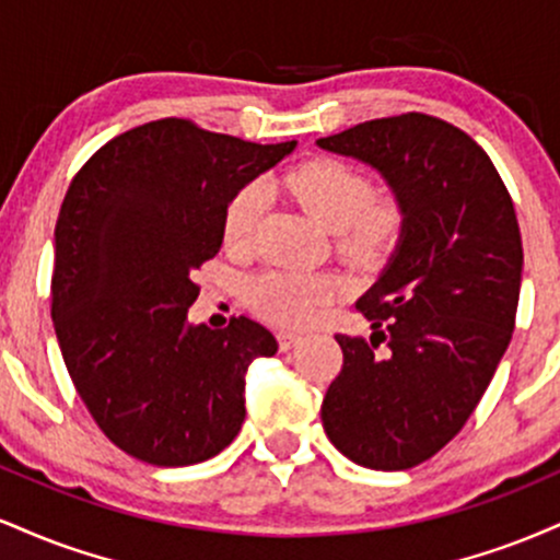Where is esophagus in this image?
I'll return each mask as SVG.
<instances>
[{"instance_id": "esophagus-1", "label": "esophagus", "mask_w": 560, "mask_h": 560, "mask_svg": "<svg viewBox=\"0 0 560 560\" xmlns=\"http://www.w3.org/2000/svg\"><path fill=\"white\" fill-rule=\"evenodd\" d=\"M276 339H279L281 350H292V347L298 345L302 337H300V334H294V331H279V334H276Z\"/></svg>"}]
</instances>
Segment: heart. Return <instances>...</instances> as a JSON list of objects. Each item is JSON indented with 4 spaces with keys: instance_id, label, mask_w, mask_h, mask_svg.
<instances>
[{
    "instance_id": "heart-1",
    "label": "heart",
    "mask_w": 560,
    "mask_h": 560,
    "mask_svg": "<svg viewBox=\"0 0 560 560\" xmlns=\"http://www.w3.org/2000/svg\"><path fill=\"white\" fill-rule=\"evenodd\" d=\"M287 191L326 231L339 234V247L352 260H374L395 244L402 210L395 199H376L374 184L339 160H313L284 176ZM266 210V191L247 184L231 197L223 213V242L247 249ZM249 305L281 326H305L331 298L326 276L305 271H268L247 289Z\"/></svg>"
}]
</instances>
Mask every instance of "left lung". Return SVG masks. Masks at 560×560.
<instances>
[{"mask_svg": "<svg viewBox=\"0 0 560 560\" xmlns=\"http://www.w3.org/2000/svg\"><path fill=\"white\" fill-rule=\"evenodd\" d=\"M316 144L374 168L402 210L395 253L358 300L371 342L337 334L345 363L320 405L352 464L402 471L460 432L508 350L524 271L516 210L487 152L432 115Z\"/></svg>", "mask_w": 560, "mask_h": 560, "instance_id": "1", "label": "left lung"}]
</instances>
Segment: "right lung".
Segmentation results:
<instances>
[{"label": "right lung", "mask_w": 560, "mask_h": 560, "mask_svg": "<svg viewBox=\"0 0 560 560\" xmlns=\"http://www.w3.org/2000/svg\"><path fill=\"white\" fill-rule=\"evenodd\" d=\"M294 147L165 118L110 139L70 182L55 226L57 342L102 432L144 464H202L240 434L249 363L279 345L244 316L189 324L191 273L221 249L231 197Z\"/></svg>", "instance_id": "1"}]
</instances>
